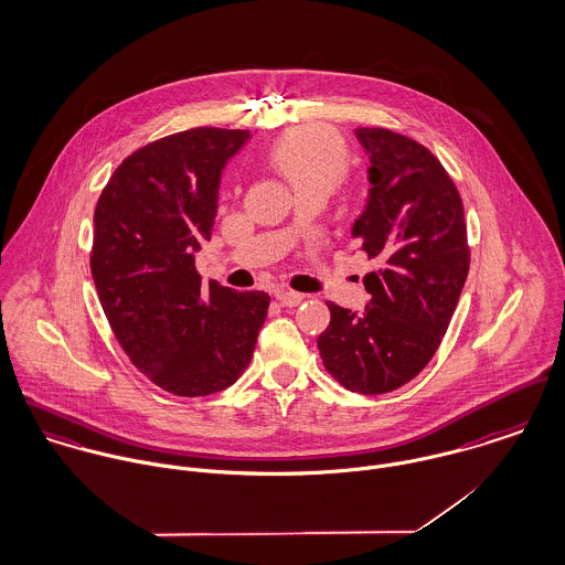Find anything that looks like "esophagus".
<instances>
[{
	"label": "esophagus",
	"instance_id": "34e87169",
	"mask_svg": "<svg viewBox=\"0 0 565 565\" xmlns=\"http://www.w3.org/2000/svg\"><path fill=\"white\" fill-rule=\"evenodd\" d=\"M277 299L284 308H297L299 303H303V295L301 292H295V290H279L277 292Z\"/></svg>",
	"mask_w": 565,
	"mask_h": 565
}]
</instances>
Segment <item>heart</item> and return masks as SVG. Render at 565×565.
Masks as SVG:
<instances>
[{
	"instance_id": "obj_1",
	"label": "heart",
	"mask_w": 565,
	"mask_h": 565,
	"mask_svg": "<svg viewBox=\"0 0 565 565\" xmlns=\"http://www.w3.org/2000/svg\"><path fill=\"white\" fill-rule=\"evenodd\" d=\"M273 167L292 184L303 190H331L347 171L344 140L320 126H303L288 131L270 149Z\"/></svg>"
}]
</instances>
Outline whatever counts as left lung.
<instances>
[{
    "label": "left lung",
    "mask_w": 565,
    "mask_h": 565,
    "mask_svg": "<svg viewBox=\"0 0 565 565\" xmlns=\"http://www.w3.org/2000/svg\"><path fill=\"white\" fill-rule=\"evenodd\" d=\"M369 153V203L351 238L375 259L364 312L331 301L318 335L327 373L358 394H385L436 355L470 268L463 203L438 158L414 138L358 127Z\"/></svg>",
    "instance_id": "left-lung-1"
}]
</instances>
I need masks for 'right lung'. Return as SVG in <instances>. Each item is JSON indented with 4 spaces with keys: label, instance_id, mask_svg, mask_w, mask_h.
Listing matches in <instances>:
<instances>
[{
    "label": "right lung",
    "instance_id": "right-lung-1",
    "mask_svg": "<svg viewBox=\"0 0 565 565\" xmlns=\"http://www.w3.org/2000/svg\"><path fill=\"white\" fill-rule=\"evenodd\" d=\"M247 129L194 127L153 140L117 167L95 207L90 273L131 364L175 396H207L249 366L270 297L201 284L221 173Z\"/></svg>",
    "mask_w": 565,
    "mask_h": 565
}]
</instances>
